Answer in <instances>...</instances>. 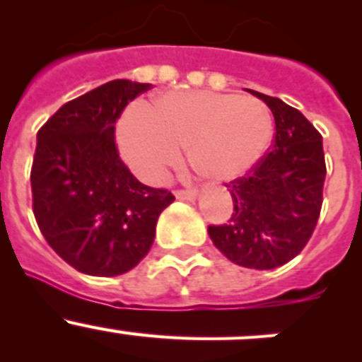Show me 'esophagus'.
I'll list each match as a JSON object with an SVG mask.
<instances>
[{"label": "esophagus", "mask_w": 362, "mask_h": 362, "mask_svg": "<svg viewBox=\"0 0 362 362\" xmlns=\"http://www.w3.org/2000/svg\"><path fill=\"white\" fill-rule=\"evenodd\" d=\"M175 196L178 199H185V202H194L198 198V191L196 189H177L175 191Z\"/></svg>", "instance_id": "1"}]
</instances>
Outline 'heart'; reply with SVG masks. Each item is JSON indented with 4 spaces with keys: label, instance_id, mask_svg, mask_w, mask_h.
<instances>
[{
    "label": "heart",
    "instance_id": "obj_1",
    "mask_svg": "<svg viewBox=\"0 0 362 362\" xmlns=\"http://www.w3.org/2000/svg\"><path fill=\"white\" fill-rule=\"evenodd\" d=\"M273 138V115L257 98L228 93H170L151 110L133 107L117 126L120 154L131 170L160 184L189 159L211 180H231L262 159Z\"/></svg>",
    "mask_w": 362,
    "mask_h": 362
}]
</instances>
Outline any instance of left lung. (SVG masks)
Masks as SVG:
<instances>
[{
	"label": "left lung",
	"mask_w": 362,
	"mask_h": 362,
	"mask_svg": "<svg viewBox=\"0 0 362 362\" xmlns=\"http://www.w3.org/2000/svg\"><path fill=\"white\" fill-rule=\"evenodd\" d=\"M275 117L273 145L245 177L229 182L228 224L208 226L211 242L235 264L273 269L299 254L319 221L326 180L322 136L296 108L257 90Z\"/></svg>",
	"instance_id": "1"
}]
</instances>
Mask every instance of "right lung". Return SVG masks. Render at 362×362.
Segmentation results:
<instances>
[{
	"label": "right lung",
	"mask_w": 362,
	"mask_h": 362,
	"mask_svg": "<svg viewBox=\"0 0 362 362\" xmlns=\"http://www.w3.org/2000/svg\"><path fill=\"white\" fill-rule=\"evenodd\" d=\"M151 83L112 80L68 101L36 134L33 214L47 243L86 275L115 276L151 250L168 189L144 185L122 163L115 122Z\"/></svg>",
	"instance_id": "1"
}]
</instances>
